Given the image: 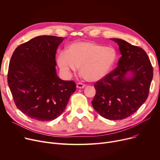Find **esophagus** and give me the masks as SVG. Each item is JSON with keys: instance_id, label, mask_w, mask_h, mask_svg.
<instances>
[{"instance_id": "34e87169", "label": "esophagus", "mask_w": 160, "mask_h": 160, "mask_svg": "<svg viewBox=\"0 0 160 160\" xmlns=\"http://www.w3.org/2000/svg\"><path fill=\"white\" fill-rule=\"evenodd\" d=\"M77 87L78 88H79V89H82V88L86 87V84H84V83H82L79 82V83H78L77 84Z\"/></svg>"}]
</instances>
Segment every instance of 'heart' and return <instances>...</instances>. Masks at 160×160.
<instances>
[{
    "label": "heart",
    "instance_id": "b5f03b06",
    "mask_svg": "<svg viewBox=\"0 0 160 160\" xmlns=\"http://www.w3.org/2000/svg\"><path fill=\"white\" fill-rule=\"evenodd\" d=\"M116 58L115 50L91 41H77L71 44L65 51L59 53L57 62L65 72L77 71L87 80L102 79L110 71Z\"/></svg>",
    "mask_w": 160,
    "mask_h": 160
}]
</instances>
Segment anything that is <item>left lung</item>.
Segmentation results:
<instances>
[{
  "instance_id": "left-lung-1",
  "label": "left lung",
  "mask_w": 160,
  "mask_h": 160,
  "mask_svg": "<svg viewBox=\"0 0 160 160\" xmlns=\"http://www.w3.org/2000/svg\"><path fill=\"white\" fill-rule=\"evenodd\" d=\"M122 56L118 66L94 83L96 94L91 102L95 110L109 120H122L135 113L148 96L153 68L142 48L113 38ZM131 72L132 78H126Z\"/></svg>"
}]
</instances>
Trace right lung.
<instances>
[{"instance_id": "1", "label": "right lung", "mask_w": 160, "mask_h": 160, "mask_svg": "<svg viewBox=\"0 0 160 160\" xmlns=\"http://www.w3.org/2000/svg\"><path fill=\"white\" fill-rule=\"evenodd\" d=\"M63 39L36 37L18 46L12 54L8 86L17 108L31 119H56L76 91L73 80H61L56 71V50Z\"/></svg>"}]
</instances>
